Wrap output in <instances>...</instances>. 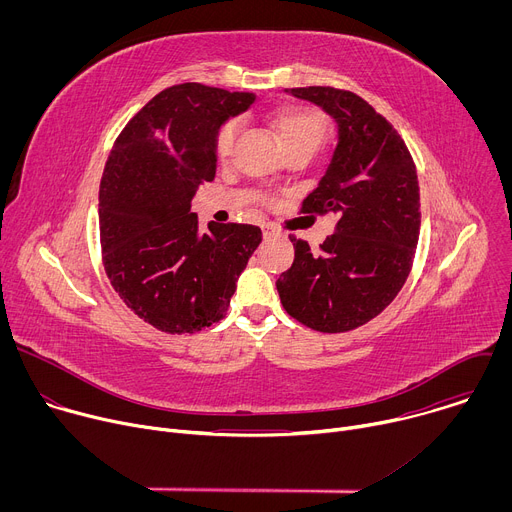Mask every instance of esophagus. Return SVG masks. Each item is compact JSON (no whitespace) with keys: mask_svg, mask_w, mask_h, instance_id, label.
<instances>
[{"mask_svg":"<svg viewBox=\"0 0 512 512\" xmlns=\"http://www.w3.org/2000/svg\"><path fill=\"white\" fill-rule=\"evenodd\" d=\"M261 231H263V237H265V239H271V237H277V235H279V231H277L275 225H271V223L261 225Z\"/></svg>","mask_w":512,"mask_h":512,"instance_id":"esophagus-1","label":"esophagus"}]
</instances>
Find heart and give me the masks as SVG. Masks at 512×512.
I'll list each match as a JSON object with an SVG mask.
<instances>
[{"mask_svg":"<svg viewBox=\"0 0 512 512\" xmlns=\"http://www.w3.org/2000/svg\"><path fill=\"white\" fill-rule=\"evenodd\" d=\"M271 125L285 152L294 148H310L316 152L328 133L326 117L320 111L308 107H281L271 115ZM239 133V119H231L221 127L214 141V152L218 160H227L233 154Z\"/></svg>","mask_w":512,"mask_h":512,"instance_id":"obj_1","label":"heart"}]
</instances>
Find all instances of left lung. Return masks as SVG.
<instances>
[{
    "mask_svg": "<svg viewBox=\"0 0 512 512\" xmlns=\"http://www.w3.org/2000/svg\"><path fill=\"white\" fill-rule=\"evenodd\" d=\"M322 107L336 148L304 212L338 223L318 253L289 237L296 257L275 281L285 312L318 332H346L379 316L401 291L419 239V184L405 141L362 97L332 87L285 89Z\"/></svg>",
    "mask_w": 512,
    "mask_h": 512,
    "instance_id": "1",
    "label": "left lung"
}]
</instances>
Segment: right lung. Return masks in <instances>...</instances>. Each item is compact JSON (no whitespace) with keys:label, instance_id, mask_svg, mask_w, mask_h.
<instances>
[{"label":"right lung","instance_id":"obj_1","mask_svg":"<svg viewBox=\"0 0 512 512\" xmlns=\"http://www.w3.org/2000/svg\"><path fill=\"white\" fill-rule=\"evenodd\" d=\"M255 101L184 83L158 93L121 131L99 190L105 271L125 306L168 334L227 316L237 279L261 243L253 225L198 231L192 196L216 172L221 127Z\"/></svg>","mask_w":512,"mask_h":512}]
</instances>
